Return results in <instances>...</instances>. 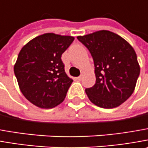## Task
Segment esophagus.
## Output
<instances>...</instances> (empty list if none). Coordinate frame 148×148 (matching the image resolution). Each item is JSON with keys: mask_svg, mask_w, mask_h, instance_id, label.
I'll return each mask as SVG.
<instances>
[{"mask_svg": "<svg viewBox=\"0 0 148 148\" xmlns=\"http://www.w3.org/2000/svg\"><path fill=\"white\" fill-rule=\"evenodd\" d=\"M82 78H83L82 76H79V77L77 78V79H78V80H81V79H82Z\"/></svg>", "mask_w": 148, "mask_h": 148, "instance_id": "34e87169", "label": "esophagus"}]
</instances>
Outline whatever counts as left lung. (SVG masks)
Listing matches in <instances>:
<instances>
[{"label": "left lung", "instance_id": "8db88e82", "mask_svg": "<svg viewBox=\"0 0 148 148\" xmlns=\"http://www.w3.org/2000/svg\"><path fill=\"white\" fill-rule=\"evenodd\" d=\"M79 39L89 50L95 65L96 84L85 92L96 106L111 109L133 94L140 74L134 49L118 34L100 30Z\"/></svg>", "mask_w": 148, "mask_h": 148}]
</instances>
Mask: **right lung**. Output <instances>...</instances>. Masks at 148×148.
I'll list each match as a JSON object with an SVG mask.
<instances>
[{
  "label": "right lung",
  "instance_id": "obj_1",
  "mask_svg": "<svg viewBox=\"0 0 148 148\" xmlns=\"http://www.w3.org/2000/svg\"><path fill=\"white\" fill-rule=\"evenodd\" d=\"M74 40L72 36L44 33L20 50L14 72L21 92L32 104L51 109L64 100L73 79L64 71L61 55Z\"/></svg>",
  "mask_w": 148,
  "mask_h": 148
}]
</instances>
